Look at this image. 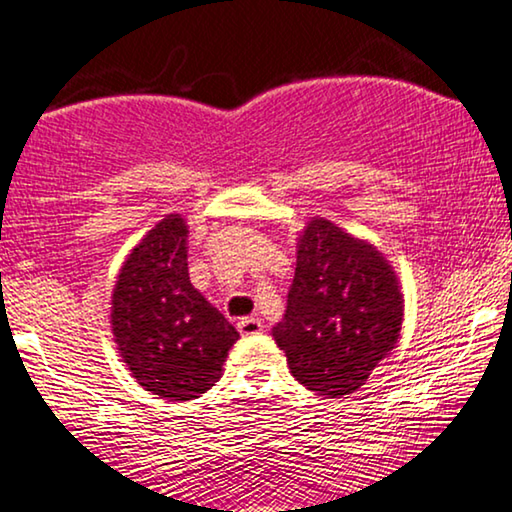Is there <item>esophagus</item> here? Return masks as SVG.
I'll use <instances>...</instances> for the list:
<instances>
[{
    "instance_id": "34e87169",
    "label": "esophagus",
    "mask_w": 512,
    "mask_h": 512,
    "mask_svg": "<svg viewBox=\"0 0 512 512\" xmlns=\"http://www.w3.org/2000/svg\"><path fill=\"white\" fill-rule=\"evenodd\" d=\"M239 331L243 336H253V334H259V331L264 329V322L259 320V318H241L239 320Z\"/></svg>"
}]
</instances>
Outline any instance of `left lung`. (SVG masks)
Wrapping results in <instances>:
<instances>
[{
	"instance_id": "obj_1",
	"label": "left lung",
	"mask_w": 512,
	"mask_h": 512,
	"mask_svg": "<svg viewBox=\"0 0 512 512\" xmlns=\"http://www.w3.org/2000/svg\"><path fill=\"white\" fill-rule=\"evenodd\" d=\"M297 248L283 322L271 334L306 390L352 394L397 345L399 278L380 250L325 218L308 222Z\"/></svg>"
}]
</instances>
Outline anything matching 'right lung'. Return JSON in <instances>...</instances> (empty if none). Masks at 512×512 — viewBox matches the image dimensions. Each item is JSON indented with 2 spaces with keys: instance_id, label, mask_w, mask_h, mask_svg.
Instances as JSON below:
<instances>
[{
  "instance_id": "add662e5",
  "label": "right lung",
  "mask_w": 512,
  "mask_h": 512,
  "mask_svg": "<svg viewBox=\"0 0 512 512\" xmlns=\"http://www.w3.org/2000/svg\"><path fill=\"white\" fill-rule=\"evenodd\" d=\"M111 327L122 362L146 392L190 401L220 380L239 331L190 283L187 222L178 213L127 255L111 297Z\"/></svg>"
}]
</instances>
